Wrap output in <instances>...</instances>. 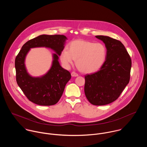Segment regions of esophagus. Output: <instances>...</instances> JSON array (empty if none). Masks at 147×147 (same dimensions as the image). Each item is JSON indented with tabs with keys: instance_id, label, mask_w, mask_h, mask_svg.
Here are the masks:
<instances>
[{
	"instance_id": "1",
	"label": "esophagus",
	"mask_w": 147,
	"mask_h": 147,
	"mask_svg": "<svg viewBox=\"0 0 147 147\" xmlns=\"http://www.w3.org/2000/svg\"><path fill=\"white\" fill-rule=\"evenodd\" d=\"M71 76H73V77H76V76H78L79 75L77 73H76L75 72H71Z\"/></svg>"
}]
</instances>
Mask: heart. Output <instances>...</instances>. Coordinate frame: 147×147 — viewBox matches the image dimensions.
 <instances>
[{
  "instance_id": "heart-1",
  "label": "heart",
  "mask_w": 147,
  "mask_h": 147,
  "mask_svg": "<svg viewBox=\"0 0 147 147\" xmlns=\"http://www.w3.org/2000/svg\"><path fill=\"white\" fill-rule=\"evenodd\" d=\"M68 49H63L60 54L63 65L69 68L76 60L78 68L85 74L97 71L104 64L107 55V49L104 44L83 40L70 42Z\"/></svg>"
}]
</instances>
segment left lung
Masks as SVG:
<instances>
[{"label": "left lung", "mask_w": 147, "mask_h": 147, "mask_svg": "<svg viewBox=\"0 0 147 147\" xmlns=\"http://www.w3.org/2000/svg\"><path fill=\"white\" fill-rule=\"evenodd\" d=\"M96 37L105 44V62L96 72L85 75L84 92L89 102L107 105L119 97L130 79L131 59L123 43L108 36Z\"/></svg>", "instance_id": "obj_1"}]
</instances>
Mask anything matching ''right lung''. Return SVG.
<instances>
[{
	"label": "right lung",
	"mask_w": 147,
	"mask_h": 147,
	"mask_svg": "<svg viewBox=\"0 0 147 147\" xmlns=\"http://www.w3.org/2000/svg\"><path fill=\"white\" fill-rule=\"evenodd\" d=\"M67 38L64 35L39 36L26 42L15 59L16 79L21 90L31 102L42 106L56 104L62 96L64 88L70 80V72L63 68L58 62ZM49 47L57 54L53 55L52 66L48 73L40 78H33L27 72L24 58L30 48Z\"/></svg>",
	"instance_id": "1"
}]
</instances>
